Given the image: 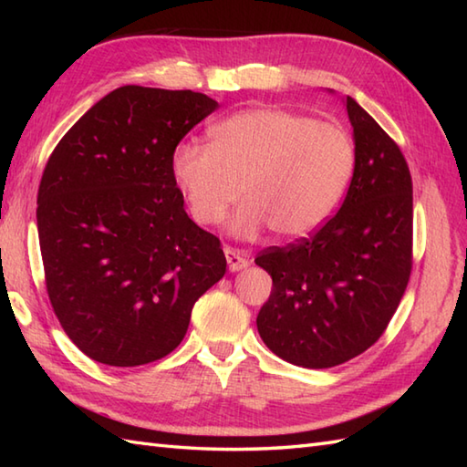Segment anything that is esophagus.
<instances>
[{
  "mask_svg": "<svg viewBox=\"0 0 467 467\" xmlns=\"http://www.w3.org/2000/svg\"><path fill=\"white\" fill-rule=\"evenodd\" d=\"M224 256H226V263H228V271L236 273V271H243L244 266H249V259L236 249H231V246H224Z\"/></svg>",
  "mask_w": 467,
  "mask_h": 467,
  "instance_id": "obj_1",
  "label": "esophagus"
}]
</instances>
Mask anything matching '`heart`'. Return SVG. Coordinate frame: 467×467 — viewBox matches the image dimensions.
Wrapping results in <instances>:
<instances>
[{"instance_id": "heart-1", "label": "heart", "mask_w": 467, "mask_h": 467, "mask_svg": "<svg viewBox=\"0 0 467 467\" xmlns=\"http://www.w3.org/2000/svg\"><path fill=\"white\" fill-rule=\"evenodd\" d=\"M355 148L341 126L283 108L236 112L211 128V144L174 146L171 172L198 224H218L239 201L231 233L281 241L309 236L329 221L351 181Z\"/></svg>"}]
</instances>
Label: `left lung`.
I'll return each instance as SVG.
<instances>
[{"label":"left lung","instance_id":"left-lung-1","mask_svg":"<svg viewBox=\"0 0 467 467\" xmlns=\"http://www.w3.org/2000/svg\"><path fill=\"white\" fill-rule=\"evenodd\" d=\"M343 104L355 166L339 213L309 239L271 246L254 259L273 279L256 317L261 339L281 359L309 369L341 365L369 349L391 321L411 273L408 162L351 96Z\"/></svg>","mask_w":467,"mask_h":467}]
</instances>
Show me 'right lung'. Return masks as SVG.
Listing matches in <instances>:
<instances>
[{
  "instance_id": "right-lung-1",
  "label": "right lung",
  "mask_w": 467,
  "mask_h": 467,
  "mask_svg": "<svg viewBox=\"0 0 467 467\" xmlns=\"http://www.w3.org/2000/svg\"><path fill=\"white\" fill-rule=\"evenodd\" d=\"M218 102L192 90L122 86L49 156L37 191L46 286L90 359L136 367L184 339L192 306L224 276L221 241L184 211L174 146Z\"/></svg>"
}]
</instances>
